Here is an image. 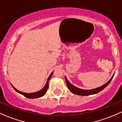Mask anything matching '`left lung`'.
I'll list each match as a JSON object with an SVG mask.
<instances>
[{
  "mask_svg": "<svg viewBox=\"0 0 122 122\" xmlns=\"http://www.w3.org/2000/svg\"><path fill=\"white\" fill-rule=\"evenodd\" d=\"M114 76V75L112 76V77L111 78L110 80H109L107 82H106L105 84L102 85L101 86H100V87L96 88H95V89H89V90H88V89H80V88L76 87V86H74V85L71 84L65 76V79L66 80V83L67 86H68V88L73 93H74V94H76V95H80V96H88V95L96 94V93H99V92H100V91H102L103 89H104V88H106V86L109 84H110L111 81L112 79H113Z\"/></svg>",
  "mask_w": 122,
  "mask_h": 122,
  "instance_id": "8db88e82",
  "label": "left lung"
}]
</instances>
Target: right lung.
<instances>
[{
	"label": "right lung",
	"instance_id": "1",
	"mask_svg": "<svg viewBox=\"0 0 122 122\" xmlns=\"http://www.w3.org/2000/svg\"><path fill=\"white\" fill-rule=\"evenodd\" d=\"M53 73V72H51V73L50 74L49 77L48 79L47 80L46 83V84L45 85L44 87H43L42 89H41L40 91H38L37 92H34V93H25V92L19 91H18V89H16L15 87H14V86H12V85H11L12 87H13L14 89L16 92H18L19 93H20V94H22V95H23V96H25V97L29 98V99H36V98L41 97H42V96H44V95H45V93H46L47 89H48L49 88V80L50 79V78H51V76H52Z\"/></svg>",
	"mask_w": 122,
	"mask_h": 122
}]
</instances>
